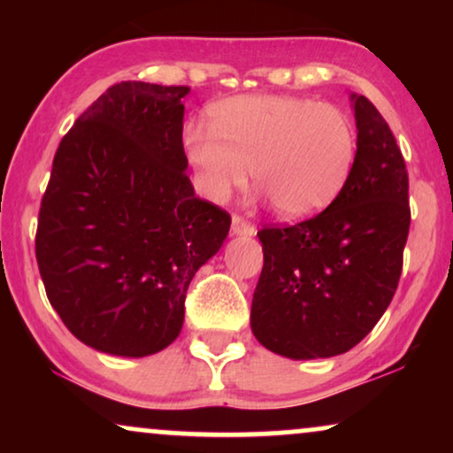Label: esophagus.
<instances>
[{
	"mask_svg": "<svg viewBox=\"0 0 453 453\" xmlns=\"http://www.w3.org/2000/svg\"><path fill=\"white\" fill-rule=\"evenodd\" d=\"M231 231H233V234H245V237H251V234H256V226H253L251 222H247L243 216L233 214Z\"/></svg>",
	"mask_w": 453,
	"mask_h": 453,
	"instance_id": "1",
	"label": "esophagus"
}]
</instances>
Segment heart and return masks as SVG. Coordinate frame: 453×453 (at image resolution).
<instances>
[{
	"label": "heart",
	"mask_w": 453,
	"mask_h": 453,
	"mask_svg": "<svg viewBox=\"0 0 453 453\" xmlns=\"http://www.w3.org/2000/svg\"><path fill=\"white\" fill-rule=\"evenodd\" d=\"M181 144L197 188L225 202L243 188L247 169L278 214L301 219L330 203L357 157V127L330 103L247 95L216 103L210 127L188 123Z\"/></svg>",
	"instance_id": "obj_1"
}]
</instances>
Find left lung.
Instances as JSON below:
<instances>
[{"instance_id": "left-lung-1", "label": "left lung", "mask_w": 453, "mask_h": 453, "mask_svg": "<svg viewBox=\"0 0 453 453\" xmlns=\"http://www.w3.org/2000/svg\"><path fill=\"white\" fill-rule=\"evenodd\" d=\"M355 165L324 212L257 233L264 268L251 332L288 358L342 355L373 330L394 299L411 228L408 173L373 103L352 95Z\"/></svg>"}]
</instances>
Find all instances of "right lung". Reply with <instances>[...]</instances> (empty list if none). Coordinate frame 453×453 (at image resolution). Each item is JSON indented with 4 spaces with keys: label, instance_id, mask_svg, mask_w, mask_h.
Wrapping results in <instances>:
<instances>
[{
    "label": "right lung",
    "instance_id": "right-lung-1",
    "mask_svg": "<svg viewBox=\"0 0 453 453\" xmlns=\"http://www.w3.org/2000/svg\"><path fill=\"white\" fill-rule=\"evenodd\" d=\"M188 86L119 82L55 152L35 251L49 303L80 342L148 357L179 336L196 272L231 216L196 196L181 134Z\"/></svg>",
    "mask_w": 453,
    "mask_h": 453
}]
</instances>
